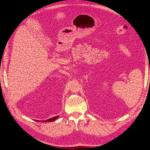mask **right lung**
<instances>
[{
  "mask_svg": "<svg viewBox=\"0 0 150 150\" xmlns=\"http://www.w3.org/2000/svg\"><path fill=\"white\" fill-rule=\"evenodd\" d=\"M58 117H59V116H54V117H51V118H49V119H48V120H47L42 121V122H51V121H54V120H56Z\"/></svg>",
  "mask_w": 150,
  "mask_h": 150,
  "instance_id": "1",
  "label": "right lung"
}]
</instances>
